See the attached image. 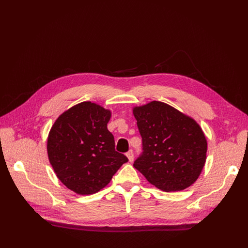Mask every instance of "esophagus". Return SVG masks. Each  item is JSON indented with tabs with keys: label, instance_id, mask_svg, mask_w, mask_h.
Listing matches in <instances>:
<instances>
[{
	"label": "esophagus",
	"instance_id": "esophagus-1",
	"mask_svg": "<svg viewBox=\"0 0 248 248\" xmlns=\"http://www.w3.org/2000/svg\"><path fill=\"white\" fill-rule=\"evenodd\" d=\"M126 157L128 158V161H129V162H132V161H133V158H134L133 151H132V150H129V151L126 153Z\"/></svg>",
	"mask_w": 248,
	"mask_h": 248
}]
</instances>
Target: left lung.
<instances>
[{
	"mask_svg": "<svg viewBox=\"0 0 248 248\" xmlns=\"http://www.w3.org/2000/svg\"><path fill=\"white\" fill-rule=\"evenodd\" d=\"M133 115L143 150L133 167L163 191H180L194 184L207 153V140L199 124L159 101L134 107Z\"/></svg>",
	"mask_w": 248,
	"mask_h": 248,
	"instance_id": "obj_1",
	"label": "left lung"
}]
</instances>
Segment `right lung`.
I'll return each instance as SVG.
<instances>
[{"label": "right lung", "mask_w": 248, "mask_h": 248, "mask_svg": "<svg viewBox=\"0 0 248 248\" xmlns=\"http://www.w3.org/2000/svg\"><path fill=\"white\" fill-rule=\"evenodd\" d=\"M111 111L91 102L63 112L53 124L47 151L58 179L78 194L89 195L107 186L128 159L115 149L107 124Z\"/></svg>", "instance_id": "add662e5"}]
</instances>
